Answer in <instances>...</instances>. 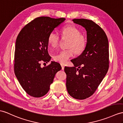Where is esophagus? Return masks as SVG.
Returning <instances> with one entry per match:
<instances>
[{
	"instance_id": "34e87169",
	"label": "esophagus",
	"mask_w": 123,
	"mask_h": 123,
	"mask_svg": "<svg viewBox=\"0 0 123 123\" xmlns=\"http://www.w3.org/2000/svg\"><path fill=\"white\" fill-rule=\"evenodd\" d=\"M61 66H62V69L64 70V68H65V65L63 64H61Z\"/></svg>"
}]
</instances>
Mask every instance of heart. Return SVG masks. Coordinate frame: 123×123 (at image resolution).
<instances>
[{"label": "heart", "instance_id": "obj_1", "mask_svg": "<svg viewBox=\"0 0 123 123\" xmlns=\"http://www.w3.org/2000/svg\"><path fill=\"white\" fill-rule=\"evenodd\" d=\"M62 33L65 37L70 39L68 45V48L73 49L77 54L81 53L84 50L86 45V39L81 35V32L76 26L71 25L65 26L62 29ZM59 40V36L56 33L52 32L48 37V43L52 47H56L58 45ZM73 54V49L62 50L54 56V59L57 62L64 64Z\"/></svg>", "mask_w": 123, "mask_h": 123}]
</instances>
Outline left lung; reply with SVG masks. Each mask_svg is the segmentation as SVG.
I'll use <instances>...</instances> for the list:
<instances>
[{
    "label": "left lung",
    "instance_id": "1",
    "mask_svg": "<svg viewBox=\"0 0 123 123\" xmlns=\"http://www.w3.org/2000/svg\"><path fill=\"white\" fill-rule=\"evenodd\" d=\"M73 21L85 28L86 43L83 52L71 60L74 67H65L66 85L71 97L83 100L94 93L108 71L109 41L103 29L92 20L74 19Z\"/></svg>",
    "mask_w": 123,
    "mask_h": 123
}]
</instances>
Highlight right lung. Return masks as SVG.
Returning <instances> with one entry per match:
<instances>
[{
  "label": "right lung",
  "instance_id": "obj_1",
  "mask_svg": "<svg viewBox=\"0 0 123 123\" xmlns=\"http://www.w3.org/2000/svg\"><path fill=\"white\" fill-rule=\"evenodd\" d=\"M65 18L49 17L35 18L24 27L16 39L14 70L20 85L32 97L40 98L49 92L55 74L62 67L51 62L41 67V61L49 62L48 37L50 32L63 22Z\"/></svg>",
  "mask_w": 123,
  "mask_h": 123
}]
</instances>
